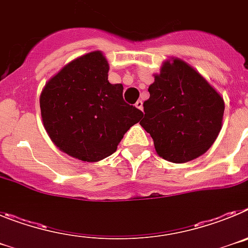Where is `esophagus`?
I'll return each mask as SVG.
<instances>
[{"instance_id":"34e87169","label":"esophagus","mask_w":248,"mask_h":248,"mask_svg":"<svg viewBox=\"0 0 248 248\" xmlns=\"http://www.w3.org/2000/svg\"><path fill=\"white\" fill-rule=\"evenodd\" d=\"M135 107H137L138 109H140V110H143V102H141V100H138V102L135 103Z\"/></svg>"}]
</instances>
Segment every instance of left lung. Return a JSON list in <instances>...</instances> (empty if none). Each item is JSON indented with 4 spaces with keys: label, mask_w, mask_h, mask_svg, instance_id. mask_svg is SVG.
I'll return each mask as SVG.
<instances>
[{
    "label": "left lung",
    "mask_w": 248,
    "mask_h": 248,
    "mask_svg": "<svg viewBox=\"0 0 248 248\" xmlns=\"http://www.w3.org/2000/svg\"><path fill=\"white\" fill-rule=\"evenodd\" d=\"M149 93L140 125L163 159L186 163L214 144L222 124L223 99L189 64L176 58L164 63Z\"/></svg>",
    "instance_id": "obj_1"
}]
</instances>
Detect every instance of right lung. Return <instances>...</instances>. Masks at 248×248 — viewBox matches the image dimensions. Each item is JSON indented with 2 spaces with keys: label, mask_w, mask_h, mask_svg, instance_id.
Returning <instances> with one entry per match:
<instances>
[{
  "label": "right lung",
  "mask_w": 248,
  "mask_h": 248,
  "mask_svg": "<svg viewBox=\"0 0 248 248\" xmlns=\"http://www.w3.org/2000/svg\"><path fill=\"white\" fill-rule=\"evenodd\" d=\"M100 52L77 58L49 79L41 94L43 125L63 153L98 161L117 150L143 111L123 99V85L110 84Z\"/></svg>",
  "instance_id": "add662e5"
}]
</instances>
